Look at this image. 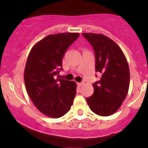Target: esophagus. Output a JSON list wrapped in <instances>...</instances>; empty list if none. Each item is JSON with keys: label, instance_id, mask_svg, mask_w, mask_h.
<instances>
[{"label": "esophagus", "instance_id": "1", "mask_svg": "<svg viewBox=\"0 0 148 148\" xmlns=\"http://www.w3.org/2000/svg\"><path fill=\"white\" fill-rule=\"evenodd\" d=\"M77 84H78L79 86H82L84 84V82H79L77 83Z\"/></svg>", "mask_w": 148, "mask_h": 148}]
</instances>
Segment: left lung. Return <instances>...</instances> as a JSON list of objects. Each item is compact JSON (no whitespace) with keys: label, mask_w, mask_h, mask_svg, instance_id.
<instances>
[{"label":"left lung","mask_w":148,"mask_h":148,"mask_svg":"<svg viewBox=\"0 0 148 148\" xmlns=\"http://www.w3.org/2000/svg\"><path fill=\"white\" fill-rule=\"evenodd\" d=\"M92 44L96 58V71L102 77L93 84L94 94L86 99L93 112L110 116L117 111L126 98L130 86V69L123 51L103 34L83 33Z\"/></svg>","instance_id":"8db88e82"}]
</instances>
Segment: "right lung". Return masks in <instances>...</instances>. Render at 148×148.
<instances>
[{
    "label": "right lung",
    "mask_w": 148,
    "mask_h": 148,
    "mask_svg": "<svg viewBox=\"0 0 148 148\" xmlns=\"http://www.w3.org/2000/svg\"><path fill=\"white\" fill-rule=\"evenodd\" d=\"M79 36V33L51 34L37 42L28 54L24 70L26 90L36 107L48 117H62L74 102L75 82L55 76L62 69L66 50Z\"/></svg>",
    "instance_id": "right-lung-1"
}]
</instances>
